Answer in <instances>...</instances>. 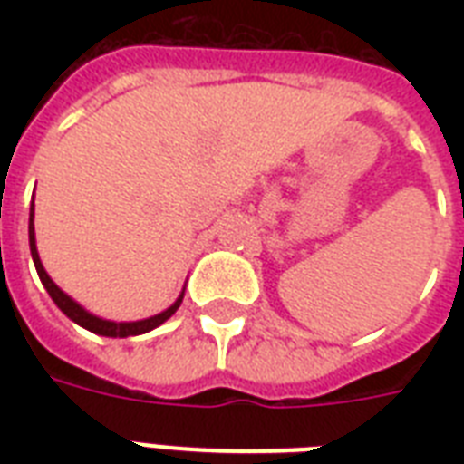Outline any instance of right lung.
<instances>
[{"label":"right lung","mask_w":464,"mask_h":464,"mask_svg":"<svg viewBox=\"0 0 464 464\" xmlns=\"http://www.w3.org/2000/svg\"><path fill=\"white\" fill-rule=\"evenodd\" d=\"M28 240H31V255H33V262H35V269H38L40 282H43V286L47 289V294L53 296V301L57 304V308H60L67 317H72L76 324H82V327H86V330H91V332H96V334H103V337H134V334H144V332L154 330V327H159V324L166 323L168 317L173 315L175 310L180 308L182 296L178 298V301H175V304L170 305L168 310H163V313H159V315H154V317H147V320H140V323H111V320H101V317L86 313V310H83L79 304H74V301H72V298H69L64 291L57 289V284H54L53 279L47 276L45 269H43V262H40L38 250H35L33 207H31V218H28Z\"/></svg>","instance_id":"add662e5"}]
</instances>
